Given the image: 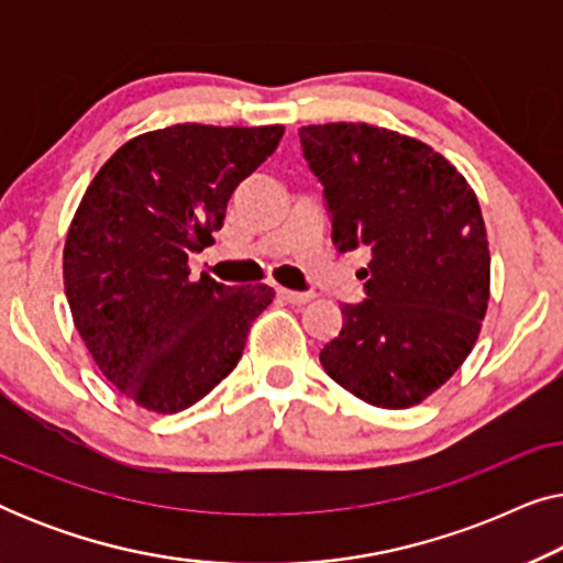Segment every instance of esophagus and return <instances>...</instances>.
Segmentation results:
<instances>
[{
    "label": "esophagus",
    "mask_w": 563,
    "mask_h": 563,
    "mask_svg": "<svg viewBox=\"0 0 563 563\" xmlns=\"http://www.w3.org/2000/svg\"><path fill=\"white\" fill-rule=\"evenodd\" d=\"M279 297L289 305H307L314 295L310 291H291V289H279Z\"/></svg>",
    "instance_id": "34e87169"
}]
</instances>
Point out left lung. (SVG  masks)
Returning a JSON list of instances; mask_svg holds the SVG:
<instances>
[{"label": "left lung", "mask_w": 563, "mask_h": 563, "mask_svg": "<svg viewBox=\"0 0 563 563\" xmlns=\"http://www.w3.org/2000/svg\"><path fill=\"white\" fill-rule=\"evenodd\" d=\"M325 187L333 243L368 245L366 299L320 351L330 379L364 402L405 410L453 376L489 302V243L461 172L415 137L366 122L299 128Z\"/></svg>", "instance_id": "8db88e82"}]
</instances>
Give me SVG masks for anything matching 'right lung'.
Wrapping results in <instances>:
<instances>
[{
	"mask_svg": "<svg viewBox=\"0 0 563 563\" xmlns=\"http://www.w3.org/2000/svg\"><path fill=\"white\" fill-rule=\"evenodd\" d=\"M282 135V125L151 130L114 151L84 191L64 245L68 307L99 372L148 412L210 395L272 305L266 284L191 279L187 261L214 243L230 195Z\"/></svg>",
	"mask_w": 563,
	"mask_h": 563,
	"instance_id": "1",
	"label": "right lung"
}]
</instances>
